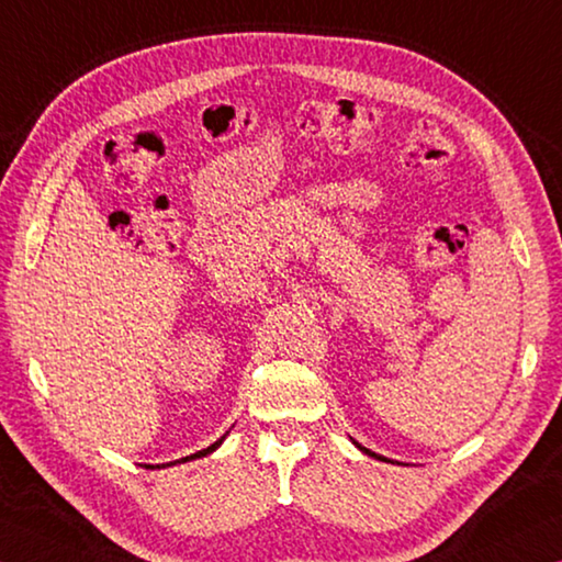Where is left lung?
<instances>
[{
	"instance_id": "left-lung-1",
	"label": "left lung",
	"mask_w": 562,
	"mask_h": 562,
	"mask_svg": "<svg viewBox=\"0 0 562 562\" xmlns=\"http://www.w3.org/2000/svg\"><path fill=\"white\" fill-rule=\"evenodd\" d=\"M355 446H357V449L361 451V453H367V456H372V459H379V461H386L384 459V456H379V453H374V451H369V449H364V446H359L357 441H355Z\"/></svg>"
}]
</instances>
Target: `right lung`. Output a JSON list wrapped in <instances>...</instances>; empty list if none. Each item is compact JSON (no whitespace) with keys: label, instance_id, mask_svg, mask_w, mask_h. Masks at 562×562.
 Instances as JSON below:
<instances>
[{"label":"right lung","instance_id":"obj_1","mask_svg":"<svg viewBox=\"0 0 562 562\" xmlns=\"http://www.w3.org/2000/svg\"><path fill=\"white\" fill-rule=\"evenodd\" d=\"M227 436V434H225ZM225 436H221V439H217L215 443H211L207 446V449H203V451H198V453H190V456H186V459H180V461H170V463H160V465H156V469H166V465H176V463H186V461H193V459H203V456H207V453H213L217 446H221L223 441H225ZM148 469H154V465H148Z\"/></svg>","mask_w":562,"mask_h":562}]
</instances>
